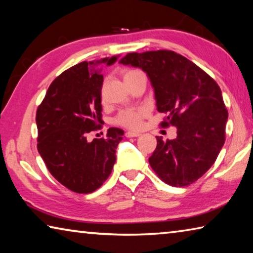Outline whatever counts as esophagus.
<instances>
[{"label": "esophagus", "instance_id": "1", "mask_svg": "<svg viewBox=\"0 0 253 253\" xmlns=\"http://www.w3.org/2000/svg\"><path fill=\"white\" fill-rule=\"evenodd\" d=\"M125 136L128 137V138H130V137H138L139 134H138V132H135V131H127Z\"/></svg>", "mask_w": 253, "mask_h": 253}]
</instances>
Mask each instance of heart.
<instances>
[{"mask_svg": "<svg viewBox=\"0 0 253 253\" xmlns=\"http://www.w3.org/2000/svg\"><path fill=\"white\" fill-rule=\"evenodd\" d=\"M139 74H143L142 71L136 69H129L125 72L124 75V80L130 79ZM147 116V111L142 108L138 109H126L119 113L116 118H115V123L119 126H123L128 129L137 130L140 129L143 126V122L145 117Z\"/></svg>", "mask_w": 253, "mask_h": 253, "instance_id": "b5f03b06", "label": "heart"}]
</instances>
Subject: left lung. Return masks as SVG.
Returning <instances> with one entry per match:
<instances>
[{
	"label": "left lung",
	"instance_id": "1",
	"mask_svg": "<svg viewBox=\"0 0 253 253\" xmlns=\"http://www.w3.org/2000/svg\"><path fill=\"white\" fill-rule=\"evenodd\" d=\"M123 65L146 72L155 91L157 110L165 114L161 127L175 126L177 137L163 140L149 165L163 182L187 186L214 164L225 142V108L221 89L212 77L170 50L127 53Z\"/></svg>",
	"mask_w": 253,
	"mask_h": 253
}]
</instances>
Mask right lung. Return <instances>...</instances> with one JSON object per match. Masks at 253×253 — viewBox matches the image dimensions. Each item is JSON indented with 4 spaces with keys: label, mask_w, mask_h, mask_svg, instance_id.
<instances>
[{
    "label": "right lung",
    "mask_w": 253,
    "mask_h": 253,
    "mask_svg": "<svg viewBox=\"0 0 253 253\" xmlns=\"http://www.w3.org/2000/svg\"><path fill=\"white\" fill-rule=\"evenodd\" d=\"M119 55L84 61L63 71L50 84L37 110L38 151L51 175L76 193L99 188L116 162L124 130L109 128L106 138L87 142V134L100 129L101 87L98 66L114 65Z\"/></svg>",
    "instance_id": "right-lung-1"
}]
</instances>
